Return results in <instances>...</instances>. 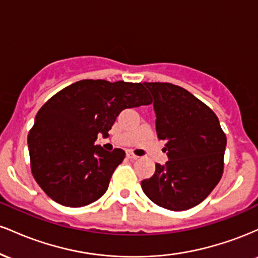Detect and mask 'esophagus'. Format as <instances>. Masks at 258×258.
Returning <instances> with one entry per match:
<instances>
[{
	"instance_id": "34e87169",
	"label": "esophagus",
	"mask_w": 258,
	"mask_h": 258,
	"mask_svg": "<svg viewBox=\"0 0 258 258\" xmlns=\"http://www.w3.org/2000/svg\"><path fill=\"white\" fill-rule=\"evenodd\" d=\"M127 158H128L130 160H137L139 156L135 155V154H133V153H127Z\"/></svg>"
}]
</instances>
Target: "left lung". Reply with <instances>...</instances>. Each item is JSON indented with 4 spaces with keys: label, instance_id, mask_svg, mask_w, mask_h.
<instances>
[{
    "label": "left lung",
    "instance_id": "left-lung-1",
    "mask_svg": "<svg viewBox=\"0 0 258 258\" xmlns=\"http://www.w3.org/2000/svg\"><path fill=\"white\" fill-rule=\"evenodd\" d=\"M152 93L158 137L166 142V164L141 182L156 205L184 211L199 205L223 173L227 138L216 114L190 92L166 82H143Z\"/></svg>",
    "mask_w": 258,
    "mask_h": 258
}]
</instances>
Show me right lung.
Instances as JSON below:
<instances>
[{"mask_svg":"<svg viewBox=\"0 0 258 258\" xmlns=\"http://www.w3.org/2000/svg\"><path fill=\"white\" fill-rule=\"evenodd\" d=\"M152 104L142 84L81 80L58 92L35 117L28 137L32 176L63 206L81 207L105 193L111 174L125 158L96 146L125 109Z\"/></svg>","mask_w":258,"mask_h":258,"instance_id":"right-lung-1","label":"right lung"}]
</instances>
